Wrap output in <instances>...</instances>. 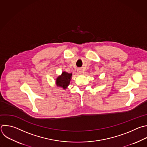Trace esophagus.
<instances>
[{
    "mask_svg": "<svg viewBox=\"0 0 147 147\" xmlns=\"http://www.w3.org/2000/svg\"><path fill=\"white\" fill-rule=\"evenodd\" d=\"M78 74H82L83 73V71H82V69H78Z\"/></svg>",
    "mask_w": 147,
    "mask_h": 147,
    "instance_id": "obj_1",
    "label": "esophagus"
}]
</instances>
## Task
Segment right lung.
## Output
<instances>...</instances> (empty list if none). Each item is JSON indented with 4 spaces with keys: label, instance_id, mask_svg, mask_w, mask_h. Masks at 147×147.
I'll return each instance as SVG.
<instances>
[{
    "label": "right lung",
    "instance_id": "add662e5",
    "mask_svg": "<svg viewBox=\"0 0 147 147\" xmlns=\"http://www.w3.org/2000/svg\"><path fill=\"white\" fill-rule=\"evenodd\" d=\"M72 77V73H69L65 71H63L61 75H59L55 81L56 85L58 87L62 88L64 89L67 88L70 84Z\"/></svg>",
    "mask_w": 147,
    "mask_h": 147
}]
</instances>
